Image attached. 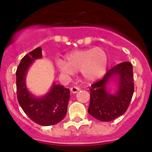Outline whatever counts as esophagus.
Returning <instances> with one entry per match:
<instances>
[{"instance_id":"34e87169","label":"esophagus","mask_w":152,"mask_h":152,"mask_svg":"<svg viewBox=\"0 0 152 152\" xmlns=\"http://www.w3.org/2000/svg\"><path fill=\"white\" fill-rule=\"evenodd\" d=\"M80 90V88L77 86H72V87H71V88H70V91H71L72 93H76L77 92H78Z\"/></svg>"}]
</instances>
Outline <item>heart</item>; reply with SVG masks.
I'll return each mask as SVG.
<instances>
[{
	"mask_svg": "<svg viewBox=\"0 0 152 152\" xmlns=\"http://www.w3.org/2000/svg\"><path fill=\"white\" fill-rule=\"evenodd\" d=\"M64 61L57 60L58 70L64 74L81 72L85 80L91 82L104 75L108 66V55L101 48L76 50L66 54Z\"/></svg>",
	"mask_w": 152,
	"mask_h": 152,
	"instance_id": "1",
	"label": "heart"
}]
</instances>
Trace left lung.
Wrapping results in <instances>:
<instances>
[{
	"mask_svg": "<svg viewBox=\"0 0 152 152\" xmlns=\"http://www.w3.org/2000/svg\"><path fill=\"white\" fill-rule=\"evenodd\" d=\"M119 77V89L109 94L105 86L113 76ZM88 113L95 119L109 122L123 115L127 110L134 91L133 67L130 62H122L108 70L102 80L91 85Z\"/></svg>",
	"mask_w": 152,
	"mask_h": 152,
	"instance_id": "8db88e82",
	"label": "left lung"
}]
</instances>
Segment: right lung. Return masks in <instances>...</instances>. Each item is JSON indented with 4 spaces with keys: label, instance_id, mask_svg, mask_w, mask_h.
Instances as JSON below:
<instances>
[{
    "label": "right lung",
    "instance_id": "add662e5",
    "mask_svg": "<svg viewBox=\"0 0 152 152\" xmlns=\"http://www.w3.org/2000/svg\"><path fill=\"white\" fill-rule=\"evenodd\" d=\"M42 57L41 48L38 47L23 57L16 72L17 99L27 115L41 126L59 123L65 118L70 98V90L61 85L54 84L44 97H33L26 86L27 70L32 61Z\"/></svg>",
    "mask_w": 152,
    "mask_h": 152
}]
</instances>
